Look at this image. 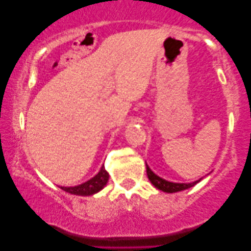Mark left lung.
<instances>
[{
  "instance_id": "left-lung-1",
  "label": "left lung",
  "mask_w": 251,
  "mask_h": 251,
  "mask_svg": "<svg viewBox=\"0 0 251 251\" xmlns=\"http://www.w3.org/2000/svg\"><path fill=\"white\" fill-rule=\"evenodd\" d=\"M146 173H147V176H149V179L151 183H152L154 186L157 188V190L167 192V193H176V192L187 190V188L194 186V185H197L199 181L201 180V179H199L197 181H193V183H188V184L171 183V181L162 179V178L154 174L153 171L150 169V167L147 166V164H146Z\"/></svg>"
}]
</instances>
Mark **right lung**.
Wrapping results in <instances>:
<instances>
[{
  "mask_svg": "<svg viewBox=\"0 0 251 251\" xmlns=\"http://www.w3.org/2000/svg\"><path fill=\"white\" fill-rule=\"evenodd\" d=\"M109 175L107 171L105 170L104 166L101 167V169L99 173L96 175L95 177H92L91 179H89L85 183L77 185V186L73 187H64L60 186V188L67 193L74 194V195H82V197H87V195H92L97 193L100 190L104 188V186L107 184Z\"/></svg>",
  "mask_w": 251,
  "mask_h": 251,
  "instance_id": "add662e5",
  "label": "right lung"
}]
</instances>
